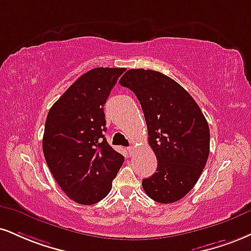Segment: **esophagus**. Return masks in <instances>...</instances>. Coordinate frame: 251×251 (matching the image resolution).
Here are the masks:
<instances>
[{"label":"esophagus","instance_id":"esophagus-1","mask_svg":"<svg viewBox=\"0 0 251 251\" xmlns=\"http://www.w3.org/2000/svg\"><path fill=\"white\" fill-rule=\"evenodd\" d=\"M127 152L129 153V154H133V153L135 152V149L133 146H129V147H127Z\"/></svg>","mask_w":251,"mask_h":251}]
</instances>
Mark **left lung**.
<instances>
[{
	"mask_svg": "<svg viewBox=\"0 0 251 251\" xmlns=\"http://www.w3.org/2000/svg\"><path fill=\"white\" fill-rule=\"evenodd\" d=\"M119 83L134 92L146 120L156 172L143 180L145 193L173 203L188 193L209 155V126L200 107L180 84L161 72L131 69Z\"/></svg>",
	"mask_w": 251,
	"mask_h": 251,
	"instance_id": "1",
	"label": "left lung"
}]
</instances>
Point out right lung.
<instances>
[{
  "label": "right lung",
  "mask_w": 251,
  "mask_h": 251,
  "mask_svg": "<svg viewBox=\"0 0 251 251\" xmlns=\"http://www.w3.org/2000/svg\"><path fill=\"white\" fill-rule=\"evenodd\" d=\"M124 68H97L81 75L48 113L43 153L60 188L80 204L111 191L124 156L107 143L104 105Z\"/></svg>",
  "instance_id": "obj_1"
}]
</instances>
